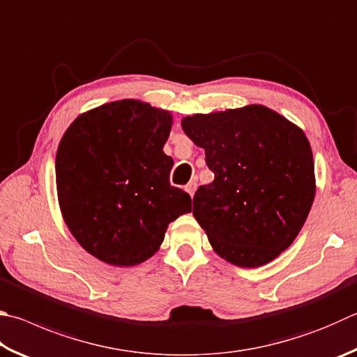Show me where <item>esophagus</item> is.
<instances>
[{"mask_svg": "<svg viewBox=\"0 0 357 357\" xmlns=\"http://www.w3.org/2000/svg\"><path fill=\"white\" fill-rule=\"evenodd\" d=\"M185 190L189 192L190 195L193 197V193H195V190H197V183H195V181H192V183L187 184V185H185Z\"/></svg>", "mask_w": 357, "mask_h": 357, "instance_id": "obj_1", "label": "esophagus"}]
</instances>
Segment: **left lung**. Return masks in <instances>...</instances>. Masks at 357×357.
<instances>
[{
    "mask_svg": "<svg viewBox=\"0 0 357 357\" xmlns=\"http://www.w3.org/2000/svg\"><path fill=\"white\" fill-rule=\"evenodd\" d=\"M181 126L215 174L193 197V217L213 250L241 267L273 261L295 241L314 201L306 135L257 105L185 116Z\"/></svg>",
    "mask_w": 357,
    "mask_h": 357,
    "instance_id": "8db88e82",
    "label": "left lung"
}]
</instances>
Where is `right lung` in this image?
Returning <instances> with one entry per match:
<instances>
[{"label":"right lung","mask_w":357,"mask_h":357,"mask_svg":"<svg viewBox=\"0 0 357 357\" xmlns=\"http://www.w3.org/2000/svg\"><path fill=\"white\" fill-rule=\"evenodd\" d=\"M172 115L135 100L114 101L71 123L56 154L63 220L84 250L128 267L158 251L167 226L192 211L170 184L173 159L162 151Z\"/></svg>","instance_id":"right-lung-1"}]
</instances>
